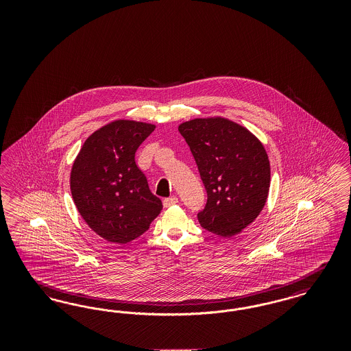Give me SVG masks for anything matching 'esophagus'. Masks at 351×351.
Returning a JSON list of instances; mask_svg holds the SVG:
<instances>
[{
    "label": "esophagus",
    "instance_id": "esophagus-1",
    "mask_svg": "<svg viewBox=\"0 0 351 351\" xmlns=\"http://www.w3.org/2000/svg\"><path fill=\"white\" fill-rule=\"evenodd\" d=\"M175 204H178V197H176V196H172V197H168V199L163 200L165 208H169V206H172V205H175Z\"/></svg>",
    "mask_w": 351,
    "mask_h": 351
}]
</instances>
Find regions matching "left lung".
I'll use <instances>...</instances> for the list:
<instances>
[{
    "label": "left lung",
    "mask_w": 351,
    "mask_h": 351,
    "mask_svg": "<svg viewBox=\"0 0 351 351\" xmlns=\"http://www.w3.org/2000/svg\"><path fill=\"white\" fill-rule=\"evenodd\" d=\"M205 185L201 226L223 238L241 233L263 210L271 168L262 142L228 118H195L179 125Z\"/></svg>",
    "instance_id": "8db88e82"
}]
</instances>
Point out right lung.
Returning <instances> with one entry per match:
<instances>
[{
    "instance_id": "right-lung-1",
    "label": "right lung",
    "mask_w": 351,
    "mask_h": 351,
    "mask_svg": "<svg viewBox=\"0 0 351 351\" xmlns=\"http://www.w3.org/2000/svg\"><path fill=\"white\" fill-rule=\"evenodd\" d=\"M155 125L116 119L90 134L71 169V193L86 225L125 245L149 230L163 205L135 165V151Z\"/></svg>"
}]
</instances>
